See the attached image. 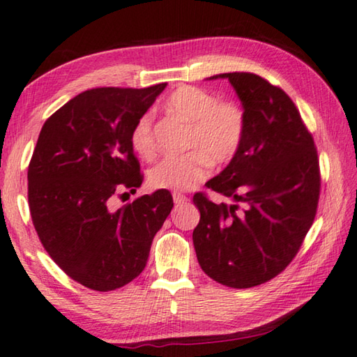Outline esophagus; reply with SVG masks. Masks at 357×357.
I'll list each match as a JSON object with an SVG mask.
<instances>
[{
    "mask_svg": "<svg viewBox=\"0 0 357 357\" xmlns=\"http://www.w3.org/2000/svg\"><path fill=\"white\" fill-rule=\"evenodd\" d=\"M173 200H174V203H176V205H184V203L189 202V197L184 195V194H179V192H174Z\"/></svg>",
    "mask_w": 357,
    "mask_h": 357,
    "instance_id": "esophagus-1",
    "label": "esophagus"
}]
</instances>
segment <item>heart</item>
Instances as JSON below:
<instances>
[{"label": "heart", "mask_w": 357, "mask_h": 357, "mask_svg": "<svg viewBox=\"0 0 357 357\" xmlns=\"http://www.w3.org/2000/svg\"><path fill=\"white\" fill-rule=\"evenodd\" d=\"M165 109L190 122L185 146L194 149L184 155H168L151 168L149 184L155 189L184 192L208 176L211 162L229 163L236 155L246 132V114L234 100H218L206 89L181 86L165 100ZM130 144L139 157L157 152L154 119L144 112L135 122Z\"/></svg>", "instance_id": "1"}]
</instances>
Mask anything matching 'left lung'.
<instances>
[{"label": "left lung", "mask_w": 357, "mask_h": 357, "mask_svg": "<svg viewBox=\"0 0 357 357\" xmlns=\"http://www.w3.org/2000/svg\"><path fill=\"white\" fill-rule=\"evenodd\" d=\"M245 107L236 155L206 188L240 205H216L205 192L194 240L202 270L246 289L280 275L297 256L318 209L321 173L314 139L289 95L254 73H225Z\"/></svg>", "instance_id": "8db88e82"}]
</instances>
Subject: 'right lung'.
Returning a JSON list of instances; mask_svg holds the SVG:
<instances>
[{"instance_id": "1", "label": "right lung", "mask_w": 357, "mask_h": 357, "mask_svg": "<svg viewBox=\"0 0 357 357\" xmlns=\"http://www.w3.org/2000/svg\"><path fill=\"white\" fill-rule=\"evenodd\" d=\"M165 87L86 90L39 133L28 165L33 225L54 262L89 289L114 291L137 278L173 208L165 189L111 206L143 183L130 133Z\"/></svg>"}]
</instances>
